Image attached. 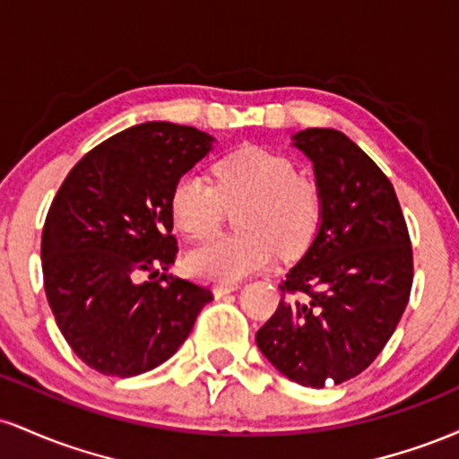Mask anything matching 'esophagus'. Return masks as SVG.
<instances>
[{
	"label": "esophagus",
	"instance_id": "obj_1",
	"mask_svg": "<svg viewBox=\"0 0 459 459\" xmlns=\"http://www.w3.org/2000/svg\"><path fill=\"white\" fill-rule=\"evenodd\" d=\"M239 287H241L239 282H218V284H213V293H215V298H222V296H226V293L237 291Z\"/></svg>",
	"mask_w": 459,
	"mask_h": 459
}]
</instances>
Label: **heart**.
I'll list each match as a JSON object with an SVG mask.
<instances>
[{
	"mask_svg": "<svg viewBox=\"0 0 459 459\" xmlns=\"http://www.w3.org/2000/svg\"><path fill=\"white\" fill-rule=\"evenodd\" d=\"M215 186L198 175H183L170 194V212L181 233L204 239L218 230L224 209L235 215L237 235L215 237L187 255L189 272L212 281L239 278L267 267L281 252L302 255L313 244L324 213L321 189L298 175L289 157L244 146L213 166Z\"/></svg>",
	"mask_w": 459,
	"mask_h": 459,
	"instance_id": "heart-1",
	"label": "heart"
}]
</instances>
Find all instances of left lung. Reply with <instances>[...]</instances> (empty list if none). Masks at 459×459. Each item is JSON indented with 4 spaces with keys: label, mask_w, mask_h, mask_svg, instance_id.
<instances>
[{
    "label": "left lung",
    "mask_w": 459,
    "mask_h": 459,
    "mask_svg": "<svg viewBox=\"0 0 459 459\" xmlns=\"http://www.w3.org/2000/svg\"><path fill=\"white\" fill-rule=\"evenodd\" d=\"M293 144L313 161L324 213L256 345L289 380L324 388L365 371L393 336L412 289V246L393 183L345 134L307 129Z\"/></svg>",
    "instance_id": "8db88e82"
}]
</instances>
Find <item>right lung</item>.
<instances>
[{"mask_svg":"<svg viewBox=\"0 0 459 459\" xmlns=\"http://www.w3.org/2000/svg\"><path fill=\"white\" fill-rule=\"evenodd\" d=\"M212 142L186 125H135L86 152L51 203L40 247L47 299L71 350L103 376L161 365L213 299L168 273L178 252L172 187Z\"/></svg>","mask_w":459,"mask_h":459,"instance_id":"right-lung-1","label":"right lung"}]
</instances>
